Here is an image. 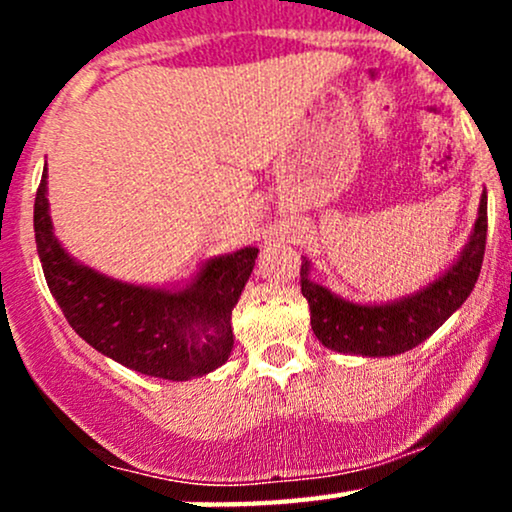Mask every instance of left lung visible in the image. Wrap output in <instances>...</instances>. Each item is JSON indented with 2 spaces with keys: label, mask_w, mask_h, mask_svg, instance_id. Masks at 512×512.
Wrapping results in <instances>:
<instances>
[{
  "label": "left lung",
  "mask_w": 512,
  "mask_h": 512,
  "mask_svg": "<svg viewBox=\"0 0 512 512\" xmlns=\"http://www.w3.org/2000/svg\"><path fill=\"white\" fill-rule=\"evenodd\" d=\"M486 192L479 202V219L457 262L426 289L402 301L361 305L334 296L310 279V262L303 257L301 291L310 305V325L327 349L358 356H395L426 342L433 332L467 301L477 284L486 250Z\"/></svg>",
  "instance_id": "obj_1"
}]
</instances>
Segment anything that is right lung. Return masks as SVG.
<instances>
[{"label": "right lung", "instance_id": "obj_1", "mask_svg": "<svg viewBox=\"0 0 512 512\" xmlns=\"http://www.w3.org/2000/svg\"><path fill=\"white\" fill-rule=\"evenodd\" d=\"M33 228L50 293L93 349L163 380L197 378L228 361L231 313L255 267L257 248L214 257L182 291L122 284L64 252L52 233L45 175L35 192Z\"/></svg>", "mask_w": 512, "mask_h": 512}]
</instances>
